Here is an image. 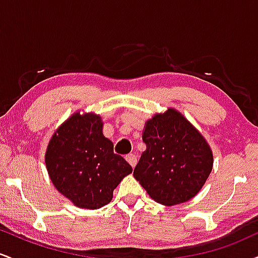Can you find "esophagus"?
Wrapping results in <instances>:
<instances>
[{"mask_svg":"<svg viewBox=\"0 0 258 258\" xmlns=\"http://www.w3.org/2000/svg\"><path fill=\"white\" fill-rule=\"evenodd\" d=\"M126 160L132 167H135L136 164H137V156H136L135 154H128V155H126Z\"/></svg>","mask_w":258,"mask_h":258,"instance_id":"1","label":"esophagus"}]
</instances>
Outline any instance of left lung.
Here are the masks:
<instances>
[{
	"instance_id": "obj_1",
	"label": "left lung",
	"mask_w": 258,
	"mask_h": 258,
	"mask_svg": "<svg viewBox=\"0 0 258 258\" xmlns=\"http://www.w3.org/2000/svg\"><path fill=\"white\" fill-rule=\"evenodd\" d=\"M142 154L133 176L162 205L190 200L209 178L214 155L206 139L188 120L168 108L146 122Z\"/></svg>"
}]
</instances>
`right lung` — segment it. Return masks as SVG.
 Segmentation results:
<instances>
[{
  "mask_svg": "<svg viewBox=\"0 0 258 258\" xmlns=\"http://www.w3.org/2000/svg\"><path fill=\"white\" fill-rule=\"evenodd\" d=\"M53 185L81 209L109 204L112 191L132 167L114 153L103 135L102 117L93 112L73 114L52 136L44 155Z\"/></svg>",
  "mask_w": 258,
  "mask_h": 258,
  "instance_id": "1",
  "label": "right lung"
}]
</instances>
